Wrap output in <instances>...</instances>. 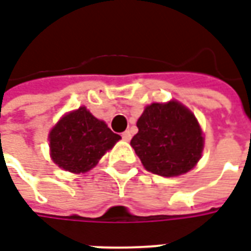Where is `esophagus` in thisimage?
<instances>
[{"label":"esophagus","instance_id":"1","mask_svg":"<svg viewBox=\"0 0 251 251\" xmlns=\"http://www.w3.org/2000/svg\"><path fill=\"white\" fill-rule=\"evenodd\" d=\"M122 138L125 140V141H130V138H131V134H130V131H124L122 133Z\"/></svg>","mask_w":251,"mask_h":251}]
</instances>
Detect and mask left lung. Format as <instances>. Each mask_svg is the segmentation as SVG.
Wrapping results in <instances>:
<instances>
[{
    "label": "left lung",
    "mask_w": 251,
    "mask_h": 251,
    "mask_svg": "<svg viewBox=\"0 0 251 251\" xmlns=\"http://www.w3.org/2000/svg\"><path fill=\"white\" fill-rule=\"evenodd\" d=\"M137 127L130 145L149 172L179 176L199 161L204 145L201 129L195 115L179 102L145 107Z\"/></svg>",
    "instance_id": "obj_1"
}]
</instances>
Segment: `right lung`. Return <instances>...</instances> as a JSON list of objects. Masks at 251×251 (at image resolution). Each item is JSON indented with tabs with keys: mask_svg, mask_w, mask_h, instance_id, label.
I'll use <instances>...</instances> for the list:
<instances>
[{
	"mask_svg": "<svg viewBox=\"0 0 251 251\" xmlns=\"http://www.w3.org/2000/svg\"><path fill=\"white\" fill-rule=\"evenodd\" d=\"M121 136L97 120L86 107L63 117L50 133L53 163L72 174L87 172L97 165L106 151L114 147Z\"/></svg>",
	"mask_w": 251,
	"mask_h": 251,
	"instance_id": "obj_1",
	"label": "right lung"
}]
</instances>
